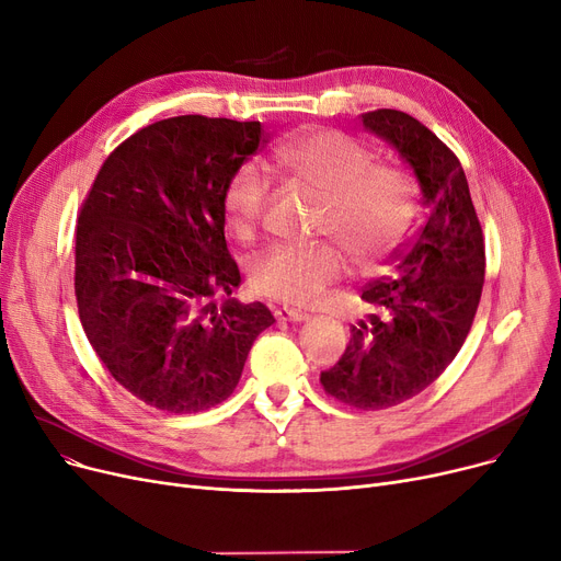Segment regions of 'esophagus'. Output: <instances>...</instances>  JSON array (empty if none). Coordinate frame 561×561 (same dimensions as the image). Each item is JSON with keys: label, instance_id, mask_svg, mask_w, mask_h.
I'll return each instance as SVG.
<instances>
[{"label": "esophagus", "instance_id": "obj_1", "mask_svg": "<svg viewBox=\"0 0 561 561\" xmlns=\"http://www.w3.org/2000/svg\"><path fill=\"white\" fill-rule=\"evenodd\" d=\"M275 316H277L279 320H293V322H302V320H307V318H309V313H307V311L290 309V307H282V309H277V311H275Z\"/></svg>", "mask_w": 561, "mask_h": 561}]
</instances>
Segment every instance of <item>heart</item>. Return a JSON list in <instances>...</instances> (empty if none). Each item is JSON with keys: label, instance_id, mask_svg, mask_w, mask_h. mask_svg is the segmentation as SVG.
<instances>
[{"label": "heart", "instance_id": "heart-1", "mask_svg": "<svg viewBox=\"0 0 561 561\" xmlns=\"http://www.w3.org/2000/svg\"><path fill=\"white\" fill-rule=\"evenodd\" d=\"M273 163L288 180L320 195L313 233L328 239L313 245H273L248 261L250 284L261 296L313 307L347 273L350 256L375 265L391 256L414 229L416 197L407 174L377 161L373 147L336 129H309L282 138ZM271 184L254 163L231 172L222 191V211L236 239H256Z\"/></svg>", "mask_w": 561, "mask_h": 561}]
</instances>
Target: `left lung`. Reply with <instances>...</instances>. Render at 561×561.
Masks as SVG:
<instances>
[{
	"label": "left lung",
	"instance_id": "obj_1",
	"mask_svg": "<svg viewBox=\"0 0 561 561\" xmlns=\"http://www.w3.org/2000/svg\"><path fill=\"white\" fill-rule=\"evenodd\" d=\"M416 176L425 220L396 250L391 275L362 288L377 311L350 328L341 359L320 373L334 400L389 409L425 391L461 350L484 284V236L459 159L416 117L396 108L362 113Z\"/></svg>",
	"mask_w": 561,
	"mask_h": 561
}]
</instances>
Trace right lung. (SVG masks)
Here are the masks:
<instances>
[{"mask_svg":"<svg viewBox=\"0 0 561 561\" xmlns=\"http://www.w3.org/2000/svg\"><path fill=\"white\" fill-rule=\"evenodd\" d=\"M261 136V123L206 115L147 125L108 154L81 204V328L117 385L168 414L227 400L275 322L265 305L229 298L241 273L225 241V184Z\"/></svg>","mask_w":561,"mask_h":561,"instance_id":"obj_1","label":"right lung"}]
</instances>
